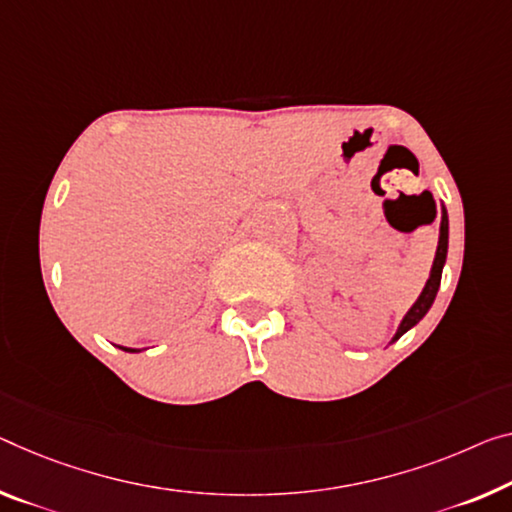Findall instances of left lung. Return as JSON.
<instances>
[{
    "label": "left lung",
    "instance_id": "obj_1",
    "mask_svg": "<svg viewBox=\"0 0 512 512\" xmlns=\"http://www.w3.org/2000/svg\"><path fill=\"white\" fill-rule=\"evenodd\" d=\"M435 215H437V210H435ZM446 251H448V215H446V208L442 206V224H439V245H437L435 261H432L430 277L426 281V286H423V290H421L419 300H416L412 304V309L405 313V318L398 325V332H396V336L391 338V343L398 341V338L403 336L407 329H412L416 322H419L430 311V306H432V302H435V297H437L439 281H442V270H444V263H446Z\"/></svg>",
    "mask_w": 512,
    "mask_h": 512
}]
</instances>
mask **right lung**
<instances>
[{
  "label": "right lung",
  "mask_w": 512,
  "mask_h": 512,
  "mask_svg": "<svg viewBox=\"0 0 512 512\" xmlns=\"http://www.w3.org/2000/svg\"><path fill=\"white\" fill-rule=\"evenodd\" d=\"M121 350H128V352H139V350H132V348H121Z\"/></svg>",
  "instance_id": "obj_1"
}]
</instances>
